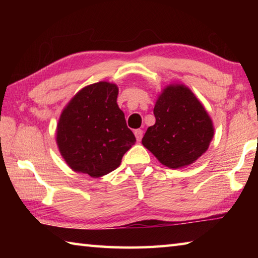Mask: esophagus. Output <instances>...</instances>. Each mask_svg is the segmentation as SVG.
I'll use <instances>...</instances> for the list:
<instances>
[{
    "mask_svg": "<svg viewBox=\"0 0 258 258\" xmlns=\"http://www.w3.org/2000/svg\"><path fill=\"white\" fill-rule=\"evenodd\" d=\"M134 134H135V138H137L138 141L140 142L142 140L143 137V131L142 130H135L134 131Z\"/></svg>",
    "mask_w": 258,
    "mask_h": 258,
    "instance_id": "obj_1",
    "label": "esophagus"
}]
</instances>
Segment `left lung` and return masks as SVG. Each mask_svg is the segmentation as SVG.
I'll use <instances>...</instances> for the list:
<instances>
[{
	"label": "left lung",
	"mask_w": 258,
	"mask_h": 258,
	"mask_svg": "<svg viewBox=\"0 0 258 258\" xmlns=\"http://www.w3.org/2000/svg\"><path fill=\"white\" fill-rule=\"evenodd\" d=\"M154 113L156 123L147 130L142 145L161 164L182 168L207 151L214 137L213 121L189 87L166 86L157 99Z\"/></svg>",
	"instance_id": "8db88e82"
}]
</instances>
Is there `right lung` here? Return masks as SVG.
I'll return each instance as SVG.
<instances>
[{"instance_id":"obj_1","label":"right lung","mask_w":258,"mask_h":258,"mask_svg":"<svg viewBox=\"0 0 258 258\" xmlns=\"http://www.w3.org/2000/svg\"><path fill=\"white\" fill-rule=\"evenodd\" d=\"M118 87L99 82L82 89L61 112L56 145L73 171L100 177L120 165L135 143L117 104Z\"/></svg>"}]
</instances>
